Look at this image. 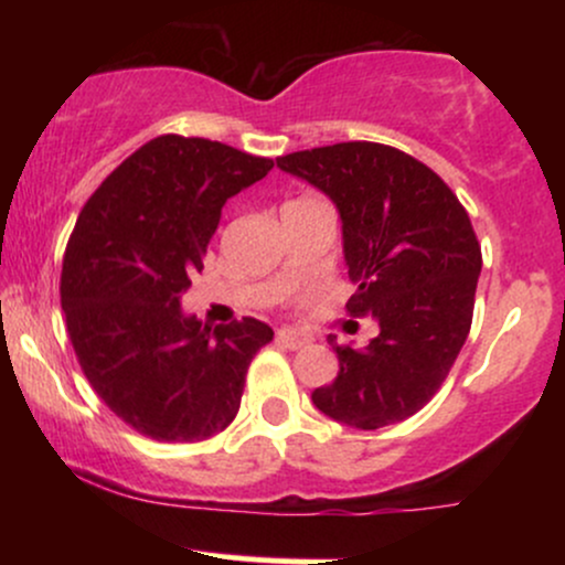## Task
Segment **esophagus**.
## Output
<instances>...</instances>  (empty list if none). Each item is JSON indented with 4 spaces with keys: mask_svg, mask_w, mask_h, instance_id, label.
Returning a JSON list of instances; mask_svg holds the SVG:
<instances>
[{
    "mask_svg": "<svg viewBox=\"0 0 565 565\" xmlns=\"http://www.w3.org/2000/svg\"><path fill=\"white\" fill-rule=\"evenodd\" d=\"M276 342H278V345L289 348V350H297V348L308 345L310 337L302 334V332H297V329H291V327H281L276 332Z\"/></svg>",
    "mask_w": 565,
    "mask_h": 565,
    "instance_id": "34e87169",
    "label": "esophagus"
}]
</instances>
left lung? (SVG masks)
I'll return each instance as SVG.
<instances>
[{
    "instance_id": "obj_1",
    "label": "left lung",
    "mask_w": 565,
    "mask_h": 565,
    "mask_svg": "<svg viewBox=\"0 0 565 565\" xmlns=\"http://www.w3.org/2000/svg\"><path fill=\"white\" fill-rule=\"evenodd\" d=\"M337 206L355 295L350 316H372L364 348L329 345L340 359L313 404L334 423L380 430L436 395L468 340L481 246L451 188L423 161L380 142H337L276 159Z\"/></svg>"
}]
</instances>
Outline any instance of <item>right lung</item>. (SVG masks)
Masks as SVG:
<instances>
[{"instance_id":"add662e5","label":"right lung","mask_w":565,"mask_h":565,"mask_svg":"<svg viewBox=\"0 0 565 565\" xmlns=\"http://www.w3.org/2000/svg\"><path fill=\"white\" fill-rule=\"evenodd\" d=\"M270 167L225 142L161 135L76 220L61 276L71 342L103 404L142 436L193 444L225 430L246 369L274 340L257 319L212 329L183 310L225 201Z\"/></svg>"}]
</instances>
